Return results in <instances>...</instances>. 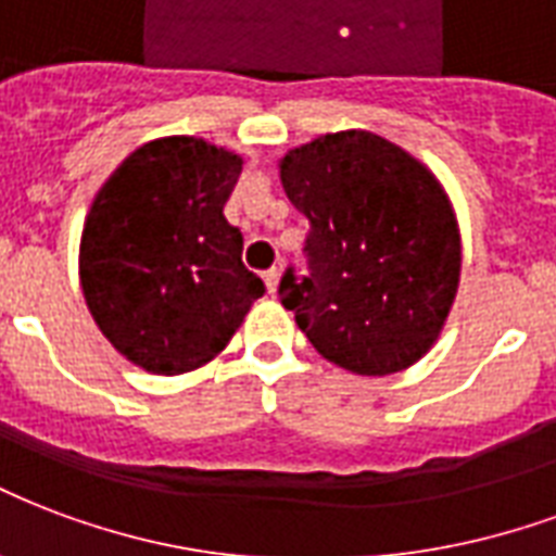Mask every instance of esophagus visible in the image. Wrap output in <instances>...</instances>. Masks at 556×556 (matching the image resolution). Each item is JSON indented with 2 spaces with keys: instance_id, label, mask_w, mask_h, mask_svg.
Here are the masks:
<instances>
[{
  "instance_id": "1",
  "label": "esophagus",
  "mask_w": 556,
  "mask_h": 556,
  "mask_svg": "<svg viewBox=\"0 0 556 556\" xmlns=\"http://www.w3.org/2000/svg\"><path fill=\"white\" fill-rule=\"evenodd\" d=\"M262 277H265L267 291H270V294H274V291H277V286H279V267H270V270H265V274H262Z\"/></svg>"
}]
</instances>
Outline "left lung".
<instances>
[{
  "label": "left lung",
  "instance_id": "1",
  "mask_svg": "<svg viewBox=\"0 0 556 556\" xmlns=\"http://www.w3.org/2000/svg\"><path fill=\"white\" fill-rule=\"evenodd\" d=\"M282 188L309 217L306 274L286 267L279 300L324 359L362 377L425 356L459 286V232L442 185L371 131L291 150Z\"/></svg>",
  "mask_w": 556,
  "mask_h": 556
}]
</instances>
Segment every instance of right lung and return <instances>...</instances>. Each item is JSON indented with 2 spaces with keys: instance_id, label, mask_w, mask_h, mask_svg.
Segmentation results:
<instances>
[{
  "instance_id": "obj_1",
  "label": "right lung",
  "mask_w": 556,
  "mask_h": 556,
  "mask_svg": "<svg viewBox=\"0 0 556 556\" xmlns=\"http://www.w3.org/2000/svg\"><path fill=\"white\" fill-rule=\"evenodd\" d=\"M238 176V155L176 135L131 152L90 205L81 291L102 336L143 371L215 359L265 294L224 217Z\"/></svg>"
}]
</instances>
